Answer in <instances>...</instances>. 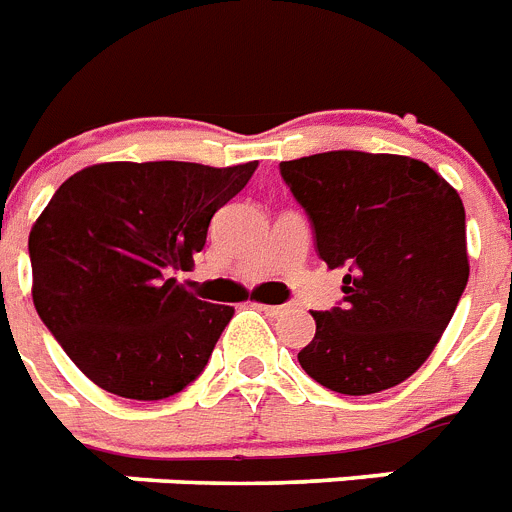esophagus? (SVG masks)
<instances>
[{"label":"esophagus","instance_id":"1","mask_svg":"<svg viewBox=\"0 0 512 512\" xmlns=\"http://www.w3.org/2000/svg\"><path fill=\"white\" fill-rule=\"evenodd\" d=\"M259 308L266 316H282L287 311V306H269V303H259Z\"/></svg>","mask_w":512,"mask_h":512}]
</instances>
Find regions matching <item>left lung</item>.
<instances>
[{
    "mask_svg": "<svg viewBox=\"0 0 512 512\" xmlns=\"http://www.w3.org/2000/svg\"><path fill=\"white\" fill-rule=\"evenodd\" d=\"M311 217L316 251L345 266L342 306L314 311L298 353L308 377L340 395L405 382L432 356L468 282L466 209L426 162L400 154L327 151L282 162Z\"/></svg>",
    "mask_w": 512,
    "mask_h": 512,
    "instance_id": "obj_1",
    "label": "left lung"
}]
</instances>
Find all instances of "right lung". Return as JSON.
Returning a JSON list of instances; mask_svg holds the SVG:
<instances>
[{
	"label": "right lung",
	"instance_id": "obj_1",
	"mask_svg": "<svg viewBox=\"0 0 512 512\" xmlns=\"http://www.w3.org/2000/svg\"><path fill=\"white\" fill-rule=\"evenodd\" d=\"M259 162H104L59 185L33 222V306L101 390L162 400L204 371L232 306L170 277L206 243L219 206Z\"/></svg>",
	"mask_w": 512,
	"mask_h": 512
}]
</instances>
